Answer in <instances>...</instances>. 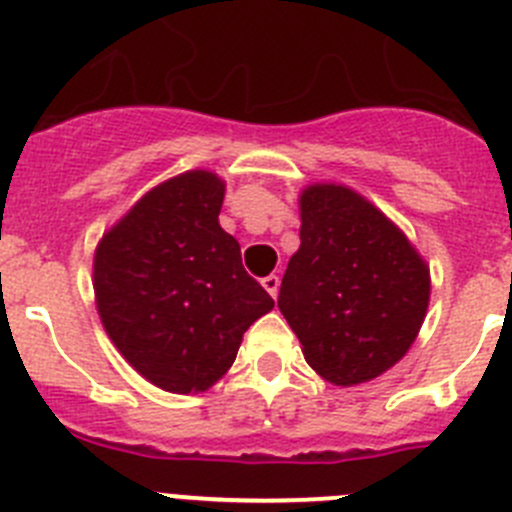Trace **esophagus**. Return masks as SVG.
<instances>
[{
  "label": "esophagus",
  "mask_w": 512,
  "mask_h": 512,
  "mask_svg": "<svg viewBox=\"0 0 512 512\" xmlns=\"http://www.w3.org/2000/svg\"><path fill=\"white\" fill-rule=\"evenodd\" d=\"M262 288H265L272 298H278V290H280L278 275H267V278H262Z\"/></svg>",
  "instance_id": "obj_1"
}]
</instances>
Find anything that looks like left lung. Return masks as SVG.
Masks as SVG:
<instances>
[{
  "instance_id": "1",
  "label": "left lung",
  "mask_w": 512,
  "mask_h": 512,
  "mask_svg": "<svg viewBox=\"0 0 512 512\" xmlns=\"http://www.w3.org/2000/svg\"><path fill=\"white\" fill-rule=\"evenodd\" d=\"M300 247L288 262L278 308L310 369L358 386L407 356L427 318L429 265L374 202L336 181L298 197Z\"/></svg>"
}]
</instances>
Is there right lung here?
<instances>
[{
  "mask_svg": "<svg viewBox=\"0 0 512 512\" xmlns=\"http://www.w3.org/2000/svg\"><path fill=\"white\" fill-rule=\"evenodd\" d=\"M224 179L191 169L148 189L93 255L100 323L133 371L171 394H202L234 364L275 300L219 227Z\"/></svg>",
  "mask_w": 512,
  "mask_h": 512,
  "instance_id": "add662e5",
  "label": "right lung"
}]
</instances>
